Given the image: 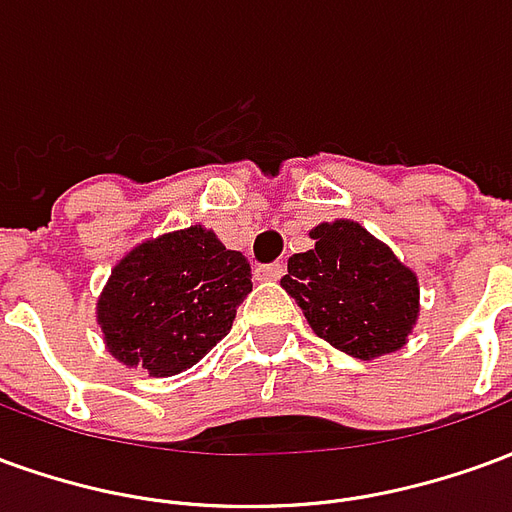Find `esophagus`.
Returning <instances> with one entry per match:
<instances>
[{
	"mask_svg": "<svg viewBox=\"0 0 512 512\" xmlns=\"http://www.w3.org/2000/svg\"><path fill=\"white\" fill-rule=\"evenodd\" d=\"M282 274H285V266H282V263H268V266L257 268V279H266V282H277Z\"/></svg>",
	"mask_w": 512,
	"mask_h": 512,
	"instance_id": "obj_1",
	"label": "esophagus"
}]
</instances>
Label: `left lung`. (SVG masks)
<instances>
[{"mask_svg":"<svg viewBox=\"0 0 512 512\" xmlns=\"http://www.w3.org/2000/svg\"><path fill=\"white\" fill-rule=\"evenodd\" d=\"M310 238L315 246L288 260L282 288L312 332L365 362L400 351L419 315L417 274L351 219L318 224Z\"/></svg>","mask_w":512,"mask_h":512,"instance_id":"1","label":"left lung"}]
</instances>
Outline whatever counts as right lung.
Listing matches in <instances>:
<instances>
[{"label":"right lung","mask_w":512,"mask_h":512,"mask_svg":"<svg viewBox=\"0 0 512 512\" xmlns=\"http://www.w3.org/2000/svg\"><path fill=\"white\" fill-rule=\"evenodd\" d=\"M249 290L246 257L191 224L134 246L112 268L95 315L117 362L167 378L227 337Z\"/></svg>","instance_id":"obj_1"}]
</instances>
